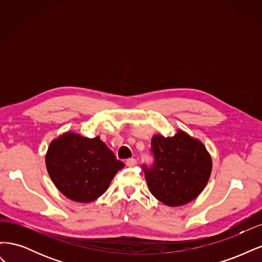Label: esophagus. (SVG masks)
<instances>
[{
	"label": "esophagus",
	"mask_w": 262,
	"mask_h": 262,
	"mask_svg": "<svg viewBox=\"0 0 262 262\" xmlns=\"http://www.w3.org/2000/svg\"><path fill=\"white\" fill-rule=\"evenodd\" d=\"M125 164L126 166H134L137 165V160L136 158H128V160L125 161Z\"/></svg>",
	"instance_id": "obj_1"
}]
</instances>
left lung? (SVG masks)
I'll use <instances>...</instances> for the list:
<instances>
[{"label": "left lung", "instance_id": "8db88e82", "mask_svg": "<svg viewBox=\"0 0 262 262\" xmlns=\"http://www.w3.org/2000/svg\"><path fill=\"white\" fill-rule=\"evenodd\" d=\"M155 162L144 167L150 193L168 207L192 201L207 186L212 158L200 140L177 130L173 137L155 134L150 142Z\"/></svg>", "mask_w": 262, "mask_h": 262}]
</instances>
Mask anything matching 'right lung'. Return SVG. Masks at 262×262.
I'll list each match as a JSON object with an SVG mask.
<instances>
[{
    "label": "right lung",
    "instance_id": "1",
    "mask_svg": "<svg viewBox=\"0 0 262 262\" xmlns=\"http://www.w3.org/2000/svg\"><path fill=\"white\" fill-rule=\"evenodd\" d=\"M46 166L62 194L75 202L89 203L106 192L124 164L99 137L90 139L68 131L50 143Z\"/></svg>",
    "mask_w": 262,
    "mask_h": 262
}]
</instances>
